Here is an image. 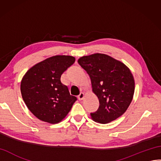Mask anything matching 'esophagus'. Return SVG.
Listing matches in <instances>:
<instances>
[{
	"mask_svg": "<svg viewBox=\"0 0 161 161\" xmlns=\"http://www.w3.org/2000/svg\"><path fill=\"white\" fill-rule=\"evenodd\" d=\"M85 97V93H80L79 96H78V98H79V100H82V99H83V98Z\"/></svg>",
	"mask_w": 161,
	"mask_h": 161,
	"instance_id": "obj_1",
	"label": "esophagus"
}]
</instances>
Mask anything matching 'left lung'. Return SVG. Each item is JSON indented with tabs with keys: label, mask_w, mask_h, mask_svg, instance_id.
<instances>
[{
	"label": "left lung",
	"mask_w": 161,
	"mask_h": 161,
	"mask_svg": "<svg viewBox=\"0 0 161 161\" xmlns=\"http://www.w3.org/2000/svg\"><path fill=\"white\" fill-rule=\"evenodd\" d=\"M78 63L89 75L93 92L99 102L98 110L91 113V119L106 124L123 115L131 103L135 91L134 78L129 68L103 53L83 56Z\"/></svg>",
	"instance_id": "1"
}]
</instances>
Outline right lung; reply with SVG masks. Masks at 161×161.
<instances>
[{
	"label": "right lung",
	"instance_id": "right-lung-1",
	"mask_svg": "<svg viewBox=\"0 0 161 161\" xmlns=\"http://www.w3.org/2000/svg\"><path fill=\"white\" fill-rule=\"evenodd\" d=\"M75 62L72 56H53L34 65L23 76L21 96L39 120L51 124L61 122L77 100L61 82V76Z\"/></svg>",
	"mask_w": 161,
	"mask_h": 161
}]
</instances>
